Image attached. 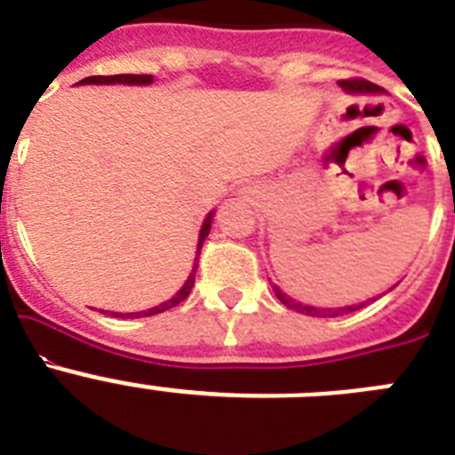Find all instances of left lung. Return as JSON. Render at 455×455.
Returning <instances> with one entry per match:
<instances>
[{
	"label": "left lung",
	"mask_w": 455,
	"mask_h": 455,
	"mask_svg": "<svg viewBox=\"0 0 455 455\" xmlns=\"http://www.w3.org/2000/svg\"><path fill=\"white\" fill-rule=\"evenodd\" d=\"M337 84H339V86L344 88L347 92H351V95H378V92H383V88L376 86V84H371V82H367V79H344V82H337ZM271 287H273V291H275L277 300H280L283 305H287L289 309H296V312H300V315H307V316H319V319H325V316L351 315V312H355V309H363L369 300H376V299H369V300H364V303L344 305V307H315V305H303V303H299V300H293L291 296H287V293L277 287V284L271 283ZM394 287H396V284H394Z\"/></svg>",
	"instance_id": "obj_1"
}]
</instances>
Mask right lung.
Instances as JSON below:
<instances>
[{
	"mask_svg": "<svg viewBox=\"0 0 455 455\" xmlns=\"http://www.w3.org/2000/svg\"><path fill=\"white\" fill-rule=\"evenodd\" d=\"M152 82H155V77H152V75H111V77H86V79H82V82H77V84H124V86H150ZM212 220H214V212H209V214L204 216L203 228H200V236H198V251H196V262H193V268H191V273H188L187 283L182 284V289H180V291L175 293L172 299L164 300V303L155 305V307H150V309H143V312H111V315L120 316V319H139V316L159 315V312H166V309H171V307H175V305L182 303L188 293H191L193 283H196V268H198L200 248H203L204 239H207L209 230H212Z\"/></svg>",
	"mask_w": 455,
	"mask_h": 455,
	"instance_id": "right-lung-1",
	"label": "right lung"
}]
</instances>
